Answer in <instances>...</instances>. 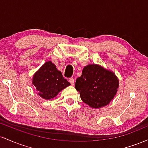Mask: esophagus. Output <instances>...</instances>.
Instances as JSON below:
<instances>
[{
	"label": "esophagus",
	"instance_id": "34e87169",
	"mask_svg": "<svg viewBox=\"0 0 148 148\" xmlns=\"http://www.w3.org/2000/svg\"><path fill=\"white\" fill-rule=\"evenodd\" d=\"M69 81L70 82L71 85H72V86L74 84V78H70V79H69Z\"/></svg>",
	"mask_w": 148,
	"mask_h": 148
}]
</instances>
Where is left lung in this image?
Here are the masks:
<instances>
[{
    "label": "left lung",
    "mask_w": 148,
    "mask_h": 148,
    "mask_svg": "<svg viewBox=\"0 0 148 148\" xmlns=\"http://www.w3.org/2000/svg\"><path fill=\"white\" fill-rule=\"evenodd\" d=\"M119 81L111 71L97 64L85 67L81 76L76 80L75 88L82 101L92 108L106 106L117 92Z\"/></svg>",
    "instance_id": "1"
}]
</instances>
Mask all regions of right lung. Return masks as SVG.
<instances>
[{
  "instance_id": "right-lung-1",
  "label": "right lung",
  "mask_w": 148,
  "mask_h": 148,
  "mask_svg": "<svg viewBox=\"0 0 148 148\" xmlns=\"http://www.w3.org/2000/svg\"><path fill=\"white\" fill-rule=\"evenodd\" d=\"M33 84L36 88L39 95L45 99H50L69 86L70 83L64 79L55 64L48 61L35 74Z\"/></svg>"
}]
</instances>
